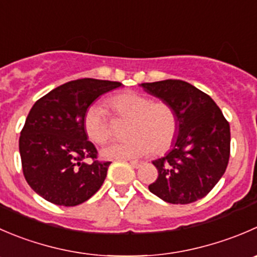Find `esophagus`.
Listing matches in <instances>:
<instances>
[{"mask_svg": "<svg viewBox=\"0 0 257 257\" xmlns=\"http://www.w3.org/2000/svg\"><path fill=\"white\" fill-rule=\"evenodd\" d=\"M129 163H131V166L134 167V168H139V167L142 166V162L138 161H129Z\"/></svg>", "mask_w": 257, "mask_h": 257, "instance_id": "esophagus-1", "label": "esophagus"}]
</instances>
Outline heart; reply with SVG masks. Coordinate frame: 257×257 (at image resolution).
<instances>
[{
	"instance_id": "b5f03b06",
	"label": "heart",
	"mask_w": 257,
	"mask_h": 257,
	"mask_svg": "<svg viewBox=\"0 0 257 257\" xmlns=\"http://www.w3.org/2000/svg\"><path fill=\"white\" fill-rule=\"evenodd\" d=\"M108 105L115 118L128 119L125 136L129 139L114 143L103 151L108 159H136L152 152L163 154L177 138L179 120L173 106L166 101H153L143 94L119 93ZM86 136L96 144H105L113 137V124L108 111L98 103L86 108L83 118Z\"/></svg>"
}]
</instances>
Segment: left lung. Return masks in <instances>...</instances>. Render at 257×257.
I'll use <instances>...</instances> for the list:
<instances>
[{"label": "left lung", "mask_w": 257, "mask_h": 257, "mask_svg": "<svg viewBox=\"0 0 257 257\" xmlns=\"http://www.w3.org/2000/svg\"><path fill=\"white\" fill-rule=\"evenodd\" d=\"M141 86L171 104L179 120L172 151L153 161L158 177L149 184V191L173 205L201 200L227 168L230 124L210 95L187 81L168 79Z\"/></svg>", "instance_id": "obj_1"}]
</instances>
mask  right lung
Instances as JSON below:
<instances>
[{"instance_id":"right-lung-1","label":"right lung","mask_w":257,"mask_h":257,"mask_svg":"<svg viewBox=\"0 0 257 257\" xmlns=\"http://www.w3.org/2000/svg\"><path fill=\"white\" fill-rule=\"evenodd\" d=\"M119 81L78 79L57 86L30 110L20 136L22 172L29 186L57 206H78L95 195L111 162L98 159L83 125L86 108ZM92 159L86 164L85 159Z\"/></svg>"}]
</instances>
